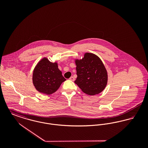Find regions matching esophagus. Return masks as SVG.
I'll list each match as a JSON object with an SVG mask.
<instances>
[{"label":"esophagus","mask_w":148,"mask_h":148,"mask_svg":"<svg viewBox=\"0 0 148 148\" xmlns=\"http://www.w3.org/2000/svg\"><path fill=\"white\" fill-rule=\"evenodd\" d=\"M69 79L71 80V81H74L75 80V78L73 77H71L70 78H69Z\"/></svg>","instance_id":"esophagus-1"}]
</instances>
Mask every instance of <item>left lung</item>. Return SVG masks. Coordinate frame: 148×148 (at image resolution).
<instances>
[{
  "label": "left lung",
  "instance_id": "obj_1",
  "mask_svg": "<svg viewBox=\"0 0 148 148\" xmlns=\"http://www.w3.org/2000/svg\"><path fill=\"white\" fill-rule=\"evenodd\" d=\"M77 77L75 83L86 94L94 95L106 88L108 75L106 68L98 56L86 53L82 60L75 62Z\"/></svg>",
  "mask_w": 148,
  "mask_h": 148
}]
</instances>
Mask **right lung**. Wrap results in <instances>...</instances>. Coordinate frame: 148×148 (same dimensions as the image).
Listing matches in <instances>:
<instances>
[{"label":"right lung","instance_id":"right-lung-1","mask_svg":"<svg viewBox=\"0 0 148 148\" xmlns=\"http://www.w3.org/2000/svg\"><path fill=\"white\" fill-rule=\"evenodd\" d=\"M65 80L57 64L50 62L47 58L40 61L33 71V82L36 89L47 95L56 92Z\"/></svg>","mask_w":148,"mask_h":148}]
</instances>
